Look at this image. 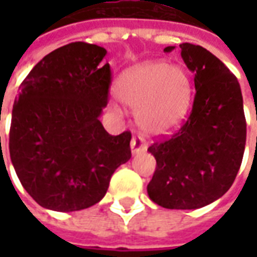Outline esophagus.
<instances>
[{
  "label": "esophagus",
  "instance_id": "obj_1",
  "mask_svg": "<svg viewBox=\"0 0 257 257\" xmlns=\"http://www.w3.org/2000/svg\"><path fill=\"white\" fill-rule=\"evenodd\" d=\"M131 149H132V154H140L143 151L147 150V143L143 136H134V139L131 142Z\"/></svg>",
  "mask_w": 257,
  "mask_h": 257
}]
</instances>
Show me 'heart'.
<instances>
[{
  "mask_svg": "<svg viewBox=\"0 0 257 257\" xmlns=\"http://www.w3.org/2000/svg\"><path fill=\"white\" fill-rule=\"evenodd\" d=\"M115 95L125 106L138 110L145 132L165 135L178 128L189 111L191 82L180 66L146 62L119 75Z\"/></svg>",
  "mask_w": 257,
  "mask_h": 257,
  "instance_id": "1",
  "label": "heart"
}]
</instances>
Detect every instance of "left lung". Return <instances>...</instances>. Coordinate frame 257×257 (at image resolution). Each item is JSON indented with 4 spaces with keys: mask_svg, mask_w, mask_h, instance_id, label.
Returning <instances> with one entry per match:
<instances>
[{
    "mask_svg": "<svg viewBox=\"0 0 257 257\" xmlns=\"http://www.w3.org/2000/svg\"><path fill=\"white\" fill-rule=\"evenodd\" d=\"M180 48L194 74L193 108L176 134L149 147L157 167L147 193L162 208L197 209L220 198L234 183L246 121L237 77L205 48L189 42Z\"/></svg>",
    "mask_w": 257,
    "mask_h": 257,
    "instance_id": "obj_1",
    "label": "left lung"
}]
</instances>
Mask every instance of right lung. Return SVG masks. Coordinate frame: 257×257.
I'll use <instances>...</instances> for the list:
<instances>
[{
    "label": "right lung",
    "instance_id": "add662e5",
    "mask_svg": "<svg viewBox=\"0 0 257 257\" xmlns=\"http://www.w3.org/2000/svg\"><path fill=\"white\" fill-rule=\"evenodd\" d=\"M106 53L71 42L42 58L20 85L9 154L42 208L74 212L97 204L114 171L131 158V132L112 136L99 119L111 84L110 64L101 63Z\"/></svg>",
    "mask_w": 257,
    "mask_h": 257
}]
</instances>
